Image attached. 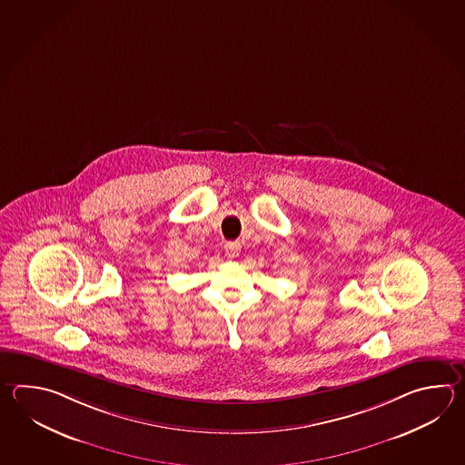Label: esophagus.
Listing matches in <instances>:
<instances>
[{
  "label": "esophagus",
  "instance_id": "34e87169",
  "mask_svg": "<svg viewBox=\"0 0 465 465\" xmlns=\"http://www.w3.org/2000/svg\"><path fill=\"white\" fill-rule=\"evenodd\" d=\"M223 248H225V253H227L228 258H235V256L240 255L242 245L238 242H227Z\"/></svg>",
  "mask_w": 465,
  "mask_h": 465
}]
</instances>
